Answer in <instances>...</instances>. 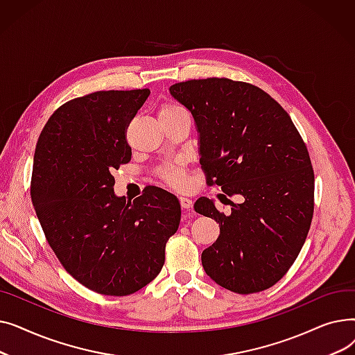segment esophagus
I'll list each match as a JSON object with an SVG mask.
<instances>
[{
  "instance_id": "34e87169",
  "label": "esophagus",
  "mask_w": 355,
  "mask_h": 355,
  "mask_svg": "<svg viewBox=\"0 0 355 355\" xmlns=\"http://www.w3.org/2000/svg\"><path fill=\"white\" fill-rule=\"evenodd\" d=\"M180 204H181V207L184 209V210H190L191 209V206H193V201L189 198V197H185V196H181L180 197Z\"/></svg>"
}]
</instances>
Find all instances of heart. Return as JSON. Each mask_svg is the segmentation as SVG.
I'll return each instance as SVG.
<instances>
[{"mask_svg":"<svg viewBox=\"0 0 355 355\" xmlns=\"http://www.w3.org/2000/svg\"><path fill=\"white\" fill-rule=\"evenodd\" d=\"M178 114H187V112H185L180 105H175V103H165L159 107V116H171V115H178ZM162 177L168 184L175 185V187H181L185 181V174L180 165L166 166L162 171Z\"/></svg>","mask_w":355,"mask_h":355,"instance_id":"1","label":"heart"}]
</instances>
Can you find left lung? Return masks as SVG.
I'll return each instance as SVG.
<instances>
[{
  "instance_id": "8db88e82",
  "label": "left lung",
  "mask_w": 355,
  "mask_h": 355,
  "mask_svg": "<svg viewBox=\"0 0 355 355\" xmlns=\"http://www.w3.org/2000/svg\"><path fill=\"white\" fill-rule=\"evenodd\" d=\"M200 134L207 184L221 187L230 214L200 197L194 210L214 218L220 236L201 253L216 284L236 293L273 286L300 254L313 214V170L288 112L246 82L209 78L170 87ZM220 201L223 202V198Z\"/></svg>"
}]
</instances>
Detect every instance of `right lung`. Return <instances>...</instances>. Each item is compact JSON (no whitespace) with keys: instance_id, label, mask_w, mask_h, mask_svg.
Returning a JSON list of instances; mask_svg holds the SVG:
<instances>
[{"instance_id":"obj_1","label":"right lung","mask_w":355,"mask_h":355,"mask_svg":"<svg viewBox=\"0 0 355 355\" xmlns=\"http://www.w3.org/2000/svg\"><path fill=\"white\" fill-rule=\"evenodd\" d=\"M149 89L101 90L62 105L37 141L31 201L63 268L90 291L126 296L154 281L180 226L177 197L146 187L132 202L112 171L130 161L126 129Z\"/></svg>"}]
</instances>
